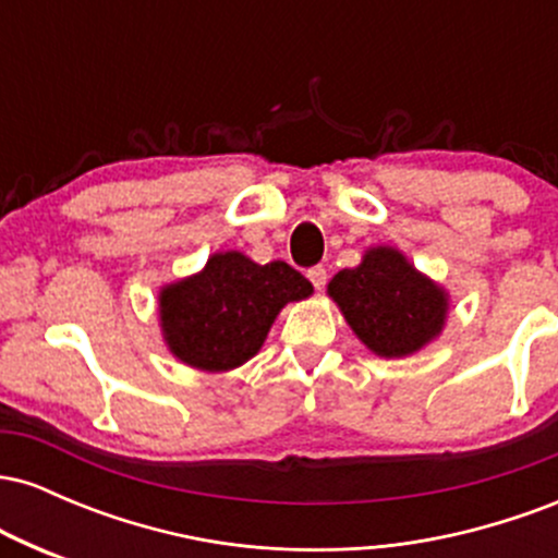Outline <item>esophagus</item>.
<instances>
[{
    "label": "esophagus",
    "instance_id": "esophagus-1",
    "mask_svg": "<svg viewBox=\"0 0 558 558\" xmlns=\"http://www.w3.org/2000/svg\"><path fill=\"white\" fill-rule=\"evenodd\" d=\"M306 278L312 280L315 291H323L325 283H328V272H325V267H312V270L306 272Z\"/></svg>",
    "mask_w": 558,
    "mask_h": 558
}]
</instances>
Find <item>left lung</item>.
Wrapping results in <instances>:
<instances>
[{
    "instance_id": "obj_1",
    "label": "left lung",
    "mask_w": 558,
    "mask_h": 558,
    "mask_svg": "<svg viewBox=\"0 0 558 558\" xmlns=\"http://www.w3.org/2000/svg\"><path fill=\"white\" fill-rule=\"evenodd\" d=\"M328 296L354 336L383 360L417 354L444 332L448 291L399 248L373 246L356 267L332 275Z\"/></svg>"
}]
</instances>
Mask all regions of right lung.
<instances>
[{
  "mask_svg": "<svg viewBox=\"0 0 558 558\" xmlns=\"http://www.w3.org/2000/svg\"><path fill=\"white\" fill-rule=\"evenodd\" d=\"M312 296V283L286 262L257 265L217 252L196 275L159 291V328L170 354L202 373H230L252 360L286 304Z\"/></svg>",
  "mask_w": 558,
  "mask_h": 558,
  "instance_id": "obj_1",
  "label": "right lung"
}]
</instances>
